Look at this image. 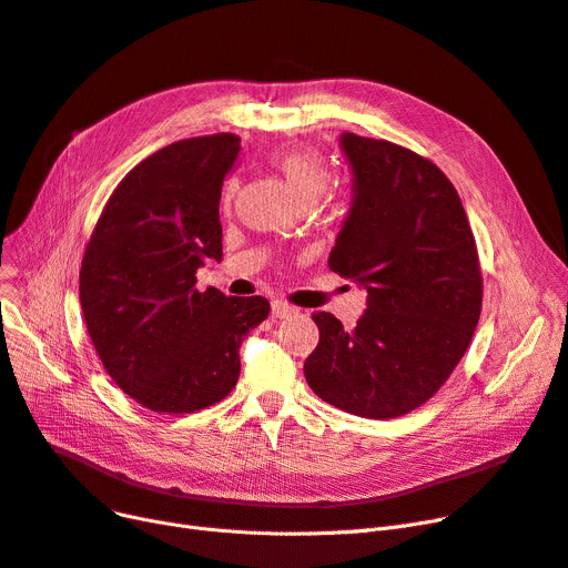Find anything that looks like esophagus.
<instances>
[{"label": "esophagus", "mask_w": 568, "mask_h": 568, "mask_svg": "<svg viewBox=\"0 0 568 568\" xmlns=\"http://www.w3.org/2000/svg\"><path fill=\"white\" fill-rule=\"evenodd\" d=\"M272 315H274V317H281V320H285V317H292V315H296V308H294L292 304H287V302H281V300H276V302H272Z\"/></svg>", "instance_id": "esophagus-1"}]
</instances>
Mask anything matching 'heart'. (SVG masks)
<instances>
[{"mask_svg": "<svg viewBox=\"0 0 568 568\" xmlns=\"http://www.w3.org/2000/svg\"><path fill=\"white\" fill-rule=\"evenodd\" d=\"M268 163L283 174L296 200L306 206H313L324 195V191L329 189V182H332L329 165H326V161L322 159V154L315 152V149H306V146L278 149V152L268 156ZM236 193H239V182L234 176H230L221 191V204L225 212L232 209Z\"/></svg>", "mask_w": 568, "mask_h": 568, "instance_id": "obj_1", "label": "heart"}]
</instances>
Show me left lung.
Masks as SVG:
<instances>
[{"label":"left lung","instance_id":"left-lung-1","mask_svg":"<svg viewBox=\"0 0 568 568\" xmlns=\"http://www.w3.org/2000/svg\"><path fill=\"white\" fill-rule=\"evenodd\" d=\"M354 197L329 268L368 292L354 329L315 313L311 389L343 412L396 419L449 379L481 315L476 242L446 174L389 140L343 133Z\"/></svg>","mask_w":568,"mask_h":568}]
</instances>
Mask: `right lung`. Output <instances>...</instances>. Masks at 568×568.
Wrapping results in <instances>:
<instances>
[{
    "instance_id": "1",
    "label": "right lung",
    "mask_w": 568,
    "mask_h": 568,
    "mask_svg": "<svg viewBox=\"0 0 568 568\" xmlns=\"http://www.w3.org/2000/svg\"><path fill=\"white\" fill-rule=\"evenodd\" d=\"M239 154L234 133L172 142L140 161L105 202L80 266L89 338L114 384L159 414L223 400L239 347L268 315L264 296L195 287L221 262L219 202Z\"/></svg>"
}]
</instances>
